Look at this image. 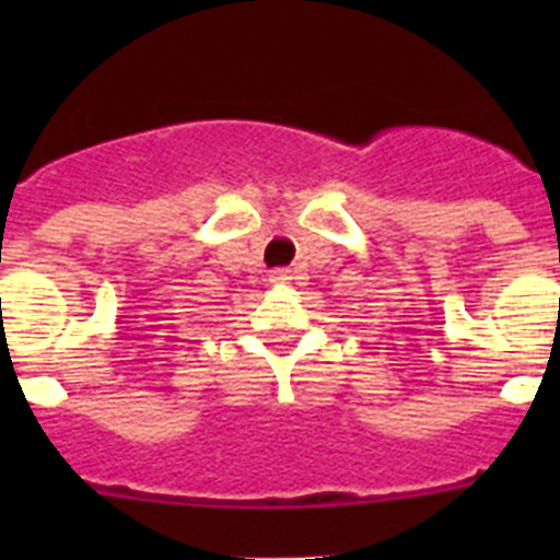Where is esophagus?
Returning <instances> with one entry per match:
<instances>
[{"mask_svg":"<svg viewBox=\"0 0 560 560\" xmlns=\"http://www.w3.org/2000/svg\"><path fill=\"white\" fill-rule=\"evenodd\" d=\"M269 280H271V283H289L291 277H289V271L277 269V271H271V275H269Z\"/></svg>","mask_w":560,"mask_h":560,"instance_id":"1","label":"esophagus"}]
</instances>
